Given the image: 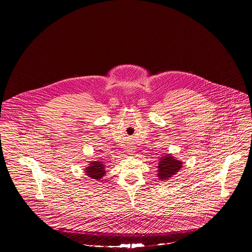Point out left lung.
<instances>
[{
	"label": "left lung",
	"mask_w": 252,
	"mask_h": 252,
	"mask_svg": "<svg viewBox=\"0 0 252 252\" xmlns=\"http://www.w3.org/2000/svg\"><path fill=\"white\" fill-rule=\"evenodd\" d=\"M158 166V178L160 181L169 180L172 177L178 174L182 167V161L171 154H165V156L159 157Z\"/></svg>",
	"instance_id": "obj_1"
}]
</instances>
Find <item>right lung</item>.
I'll return each instance as SVG.
<instances>
[{"label":"right lung","mask_w":252,"mask_h":252,"mask_svg":"<svg viewBox=\"0 0 252 252\" xmlns=\"http://www.w3.org/2000/svg\"><path fill=\"white\" fill-rule=\"evenodd\" d=\"M90 164L84 168L86 176L91 178L92 180H101L106 175V166L103 160H93L89 161Z\"/></svg>","instance_id":"obj_1"}]
</instances>
